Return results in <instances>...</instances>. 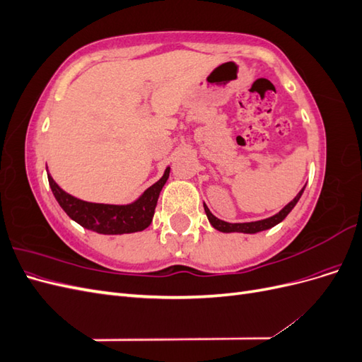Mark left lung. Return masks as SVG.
Instances as JSON below:
<instances>
[{
    "label": "left lung",
    "mask_w": 362,
    "mask_h": 362,
    "mask_svg": "<svg viewBox=\"0 0 362 362\" xmlns=\"http://www.w3.org/2000/svg\"><path fill=\"white\" fill-rule=\"evenodd\" d=\"M305 187L296 194V198L288 202L286 206L282 208V210L279 213H276L275 216L272 217H267V218H262V221H257V222H246V223H228V222H223L221 221V218H217L216 216L211 214V211L208 210V206L204 205L205 208V213H206V217L208 221H210V223L213 225V228H216L217 231L221 233H245V234H255V233H259V231H266V229H270L275 225H278L279 222H282L284 218H286L288 216V213L293 210L294 205L298 204V201L300 199V196L303 193Z\"/></svg>",
    "instance_id": "left-lung-1"
}]
</instances>
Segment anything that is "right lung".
Wrapping results in <instances>:
<instances>
[{
	"mask_svg": "<svg viewBox=\"0 0 362 362\" xmlns=\"http://www.w3.org/2000/svg\"><path fill=\"white\" fill-rule=\"evenodd\" d=\"M169 172L170 168H166L156 184L146 189L137 201L128 205L86 202L60 189L49 173L48 181L57 202L72 221L98 234L116 235L144 231L151 225L160 192L169 178Z\"/></svg>",
	"mask_w": 362,
	"mask_h": 362,
	"instance_id": "1",
	"label": "right lung"
}]
</instances>
